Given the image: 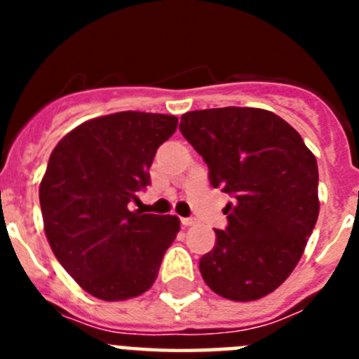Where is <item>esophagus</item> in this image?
<instances>
[{"label": "esophagus", "instance_id": "obj_1", "mask_svg": "<svg viewBox=\"0 0 359 359\" xmlns=\"http://www.w3.org/2000/svg\"><path fill=\"white\" fill-rule=\"evenodd\" d=\"M182 224H183V226H194V224H198V219H194V217H183L182 219Z\"/></svg>", "mask_w": 359, "mask_h": 359}]
</instances>
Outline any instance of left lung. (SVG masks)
I'll list each match as a JSON object with an SVG mask.
<instances>
[{
	"label": "left lung",
	"instance_id": "obj_1",
	"mask_svg": "<svg viewBox=\"0 0 359 359\" xmlns=\"http://www.w3.org/2000/svg\"><path fill=\"white\" fill-rule=\"evenodd\" d=\"M180 131L208 165L214 189L233 198L226 230L199 261L214 293L250 302L298 264L320 212L318 165L286 120L257 107L190 111Z\"/></svg>",
	"mask_w": 359,
	"mask_h": 359
}]
</instances>
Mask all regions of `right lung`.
Instances as JSON below:
<instances>
[{"instance_id": "obj_1", "label": "right lung", "mask_w": 359, "mask_h": 359, "mask_svg": "<svg viewBox=\"0 0 359 359\" xmlns=\"http://www.w3.org/2000/svg\"><path fill=\"white\" fill-rule=\"evenodd\" d=\"M176 128L172 115L122 111L81 123L50 154L39 187L44 233L62 268L100 300L145 293L180 231L176 215L128 208Z\"/></svg>"}]
</instances>
